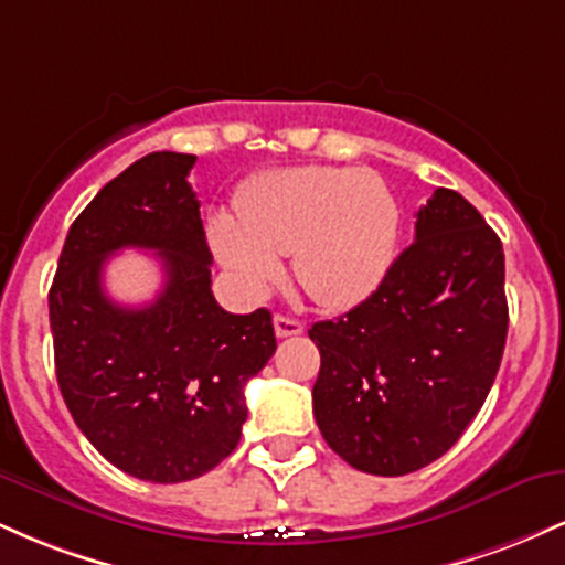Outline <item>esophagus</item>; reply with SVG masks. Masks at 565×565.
Here are the masks:
<instances>
[{
	"mask_svg": "<svg viewBox=\"0 0 565 565\" xmlns=\"http://www.w3.org/2000/svg\"><path fill=\"white\" fill-rule=\"evenodd\" d=\"M274 327H276V337H295V334H302V323L297 319H289V316H281L278 313L274 319Z\"/></svg>",
	"mask_w": 565,
	"mask_h": 565,
	"instance_id": "34e87169",
	"label": "esophagus"
}]
</instances>
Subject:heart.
I'll return each instance as SVG.
<instances>
[{
    "mask_svg": "<svg viewBox=\"0 0 565 565\" xmlns=\"http://www.w3.org/2000/svg\"><path fill=\"white\" fill-rule=\"evenodd\" d=\"M220 263L252 295L281 276L276 255H291L297 284L323 308L366 300L398 252L401 206L385 180L348 167L270 172L238 201V225L212 220Z\"/></svg>",
    "mask_w": 565,
    "mask_h": 565,
    "instance_id": "b5f03b06",
    "label": "heart"
}]
</instances>
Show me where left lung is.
<instances>
[{
    "label": "left lung",
    "instance_id": "left-lung-1",
    "mask_svg": "<svg viewBox=\"0 0 565 565\" xmlns=\"http://www.w3.org/2000/svg\"><path fill=\"white\" fill-rule=\"evenodd\" d=\"M321 372L313 414L355 470L436 462L481 412L508 340L504 252L468 199L438 188L364 302L308 329Z\"/></svg>",
    "mask_w": 565,
    "mask_h": 565
}]
</instances>
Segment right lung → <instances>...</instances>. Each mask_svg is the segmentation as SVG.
<instances>
[{"label": "right lung", "mask_w": 565, "mask_h": 565, "mask_svg": "<svg viewBox=\"0 0 565 565\" xmlns=\"http://www.w3.org/2000/svg\"><path fill=\"white\" fill-rule=\"evenodd\" d=\"M193 164L191 153L157 151L103 185L71 225L50 287L71 417L108 462L151 483L191 481L236 449L244 385L276 350L270 310L233 316L212 295ZM127 245L153 248L166 268L142 309L102 289V265Z\"/></svg>", "instance_id": "1"}]
</instances>
